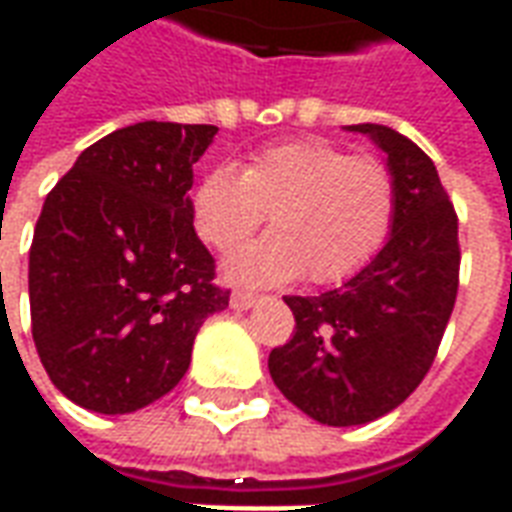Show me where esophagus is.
Masks as SVG:
<instances>
[{
    "label": "esophagus",
    "instance_id": "34e87169",
    "mask_svg": "<svg viewBox=\"0 0 512 512\" xmlns=\"http://www.w3.org/2000/svg\"><path fill=\"white\" fill-rule=\"evenodd\" d=\"M257 299H260L257 293H249V290H235L233 299H230V304H233L235 310H249V307H252Z\"/></svg>",
    "mask_w": 512,
    "mask_h": 512
}]
</instances>
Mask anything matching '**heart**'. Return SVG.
Here are the masks:
<instances>
[{"label":"heart","mask_w":512,"mask_h":512,"mask_svg":"<svg viewBox=\"0 0 512 512\" xmlns=\"http://www.w3.org/2000/svg\"><path fill=\"white\" fill-rule=\"evenodd\" d=\"M274 235L227 263V277L277 285L304 277L334 285L384 249L397 213V183L381 158L351 156L329 139L260 150L241 172L216 167L191 194L194 233L233 252L266 222Z\"/></svg>","instance_id":"obj_1"}]
</instances>
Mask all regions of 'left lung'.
I'll use <instances>...</instances> for the list:
<instances>
[{
	"label": "left lung",
	"mask_w": 512,
	"mask_h": 512,
	"mask_svg": "<svg viewBox=\"0 0 512 512\" xmlns=\"http://www.w3.org/2000/svg\"><path fill=\"white\" fill-rule=\"evenodd\" d=\"M397 183L392 235L343 288L285 296L296 329L268 356L282 395L323 425L384 417L428 376L458 296V213L439 172L411 139L362 123Z\"/></svg>",
	"instance_id": "8db88e82"
}]
</instances>
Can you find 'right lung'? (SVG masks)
Listing matches in <instances>:
<instances>
[{"label": "right lung", "instance_id": "1", "mask_svg": "<svg viewBox=\"0 0 512 512\" xmlns=\"http://www.w3.org/2000/svg\"><path fill=\"white\" fill-rule=\"evenodd\" d=\"M219 128L136 123L84 150L29 246L32 340L62 395L131 414L186 376L202 321L227 307L191 222V167Z\"/></svg>", "mask_w": 512, "mask_h": 512}]
</instances>
